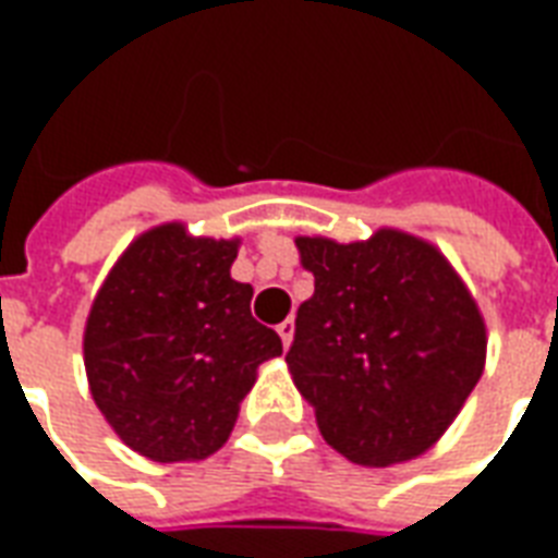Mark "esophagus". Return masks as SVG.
Here are the masks:
<instances>
[{
    "label": "esophagus",
    "instance_id": "1",
    "mask_svg": "<svg viewBox=\"0 0 558 558\" xmlns=\"http://www.w3.org/2000/svg\"><path fill=\"white\" fill-rule=\"evenodd\" d=\"M278 335H280V340H283V347H290L292 338H295V319H292V316H287V319L280 323Z\"/></svg>",
    "mask_w": 558,
    "mask_h": 558
}]
</instances>
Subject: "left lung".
I'll return each instance as SVG.
<instances>
[{
	"label": "left lung",
	"instance_id": "obj_1",
	"mask_svg": "<svg viewBox=\"0 0 558 558\" xmlns=\"http://www.w3.org/2000/svg\"><path fill=\"white\" fill-rule=\"evenodd\" d=\"M314 295L287 364L319 433L359 466L415 460L478 386L487 326L436 244L383 227L364 242L295 239Z\"/></svg>",
	"mask_w": 558,
	"mask_h": 558
}]
</instances>
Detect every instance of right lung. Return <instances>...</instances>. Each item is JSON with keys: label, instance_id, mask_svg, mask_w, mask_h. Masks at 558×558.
<instances>
[{"label": "right lung", "instance_id": "obj_1", "mask_svg": "<svg viewBox=\"0 0 558 558\" xmlns=\"http://www.w3.org/2000/svg\"><path fill=\"white\" fill-rule=\"evenodd\" d=\"M242 239L170 220L140 232L92 302L83 364L116 436L155 463L206 460L230 439L256 367L283 343L232 280Z\"/></svg>", "mask_w": 558, "mask_h": 558}]
</instances>
